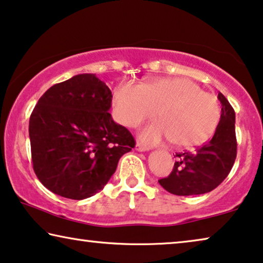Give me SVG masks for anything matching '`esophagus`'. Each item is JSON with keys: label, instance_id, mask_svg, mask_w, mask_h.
Instances as JSON below:
<instances>
[{"label": "esophagus", "instance_id": "obj_1", "mask_svg": "<svg viewBox=\"0 0 263 263\" xmlns=\"http://www.w3.org/2000/svg\"><path fill=\"white\" fill-rule=\"evenodd\" d=\"M136 150L137 151H140V153H143V151L149 150V147L145 146V145H143V144H140V143H137L136 144Z\"/></svg>", "mask_w": 263, "mask_h": 263}]
</instances>
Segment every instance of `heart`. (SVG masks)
Here are the masks:
<instances>
[{"label": "heart", "instance_id": "obj_1", "mask_svg": "<svg viewBox=\"0 0 263 263\" xmlns=\"http://www.w3.org/2000/svg\"><path fill=\"white\" fill-rule=\"evenodd\" d=\"M117 117L128 127H136L156 114L161 120L145 125L140 138L149 144L170 139L177 147L206 143L219 123L217 98L184 77H167L136 86L123 83L113 96Z\"/></svg>", "mask_w": 263, "mask_h": 263}]
</instances>
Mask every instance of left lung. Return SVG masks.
<instances>
[{"instance_id": "8db88e82", "label": "left lung", "mask_w": 263, "mask_h": 263, "mask_svg": "<svg viewBox=\"0 0 263 263\" xmlns=\"http://www.w3.org/2000/svg\"><path fill=\"white\" fill-rule=\"evenodd\" d=\"M221 103L219 124L210 142L193 153L179 157L168 177L158 180L165 191L175 195H199L213 191L229 175L237 155L235 110L219 93Z\"/></svg>"}]
</instances>
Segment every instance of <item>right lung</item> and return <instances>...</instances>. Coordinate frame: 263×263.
<instances>
[{
	"instance_id": "right-lung-1",
	"label": "right lung",
	"mask_w": 263,
	"mask_h": 263,
	"mask_svg": "<svg viewBox=\"0 0 263 263\" xmlns=\"http://www.w3.org/2000/svg\"><path fill=\"white\" fill-rule=\"evenodd\" d=\"M112 98L95 73H80L39 99L29 118L32 162L52 193L73 200L96 194L135 147L131 133L110 116Z\"/></svg>"
}]
</instances>
